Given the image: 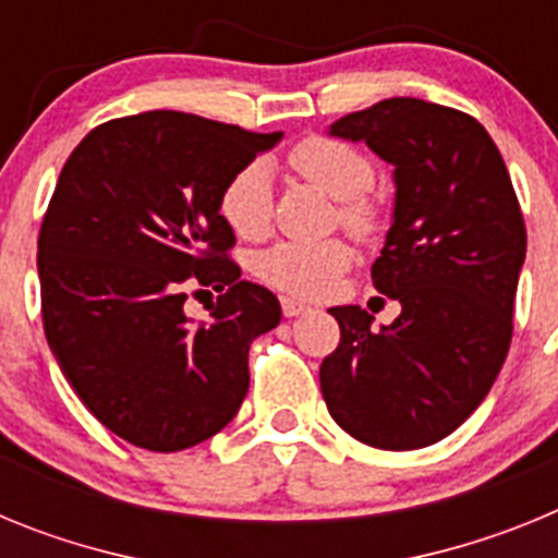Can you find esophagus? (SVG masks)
<instances>
[{
    "label": "esophagus",
    "instance_id": "esophagus-1",
    "mask_svg": "<svg viewBox=\"0 0 558 558\" xmlns=\"http://www.w3.org/2000/svg\"><path fill=\"white\" fill-rule=\"evenodd\" d=\"M310 310V304L299 302V299H290V295H282V313L288 318H295V315H304Z\"/></svg>",
    "mask_w": 558,
    "mask_h": 558
}]
</instances>
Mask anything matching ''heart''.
<instances>
[{
	"label": "heart",
	"instance_id": "heart-1",
	"mask_svg": "<svg viewBox=\"0 0 558 558\" xmlns=\"http://www.w3.org/2000/svg\"><path fill=\"white\" fill-rule=\"evenodd\" d=\"M288 167L307 184L340 201L338 215L354 234H372L377 229V206L366 192L374 184V165L366 153L329 136H307L288 153ZM220 218L243 240L268 234L274 220V190L265 161L240 167L220 190ZM352 245L340 236L302 243L282 240L256 259V274L276 290L290 295H324L352 265Z\"/></svg>",
	"mask_w": 558,
	"mask_h": 558
}]
</instances>
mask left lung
Listing matches in <instances>:
<instances>
[{
	"label": "left lung",
	"instance_id": "8db88e82",
	"mask_svg": "<svg viewBox=\"0 0 558 558\" xmlns=\"http://www.w3.org/2000/svg\"><path fill=\"white\" fill-rule=\"evenodd\" d=\"M329 133L393 165V223L372 279L402 313L372 329L366 310H329L340 343L322 363L324 402L363 445L418 450L463 425L506 363L525 263L520 201L486 128L456 108L391 97Z\"/></svg>",
	"mask_w": 558,
	"mask_h": 558
}]
</instances>
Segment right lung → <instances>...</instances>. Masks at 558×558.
<instances>
[{
    "label": "right lung",
    "instance_id": "add662e5",
    "mask_svg": "<svg viewBox=\"0 0 558 558\" xmlns=\"http://www.w3.org/2000/svg\"><path fill=\"white\" fill-rule=\"evenodd\" d=\"M282 131L145 111L83 136L38 234L47 343L69 386L131 445L179 452L223 430L248 393V349L282 318L240 279L220 190ZM192 283L227 288L210 322L183 313Z\"/></svg>",
    "mask_w": 558,
    "mask_h": 558
}]
</instances>
